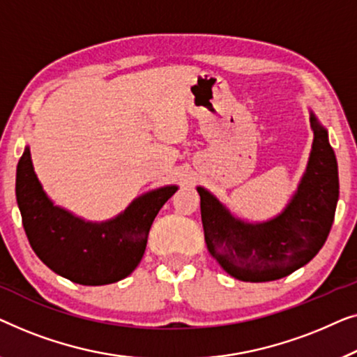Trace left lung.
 I'll return each mask as SVG.
<instances>
[{"instance_id": "left-lung-1", "label": "left lung", "mask_w": 357, "mask_h": 357, "mask_svg": "<svg viewBox=\"0 0 357 357\" xmlns=\"http://www.w3.org/2000/svg\"><path fill=\"white\" fill-rule=\"evenodd\" d=\"M314 142L307 168L293 199L277 217L262 223L236 218L207 189L200 195L205 243L225 272L241 281H273L310 262L333 225L340 183L328 132L310 112Z\"/></svg>"}]
</instances>
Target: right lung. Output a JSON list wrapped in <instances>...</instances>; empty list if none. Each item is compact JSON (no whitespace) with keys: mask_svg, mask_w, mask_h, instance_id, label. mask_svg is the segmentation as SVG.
<instances>
[{"mask_svg":"<svg viewBox=\"0 0 357 357\" xmlns=\"http://www.w3.org/2000/svg\"><path fill=\"white\" fill-rule=\"evenodd\" d=\"M176 185L150 190L108 222L92 223L53 205L43 192L26 147L17 163L16 197L29 243L54 273L85 286L109 284L137 267L149 231Z\"/></svg>","mask_w":357,"mask_h":357,"instance_id":"1","label":"right lung"}]
</instances>
